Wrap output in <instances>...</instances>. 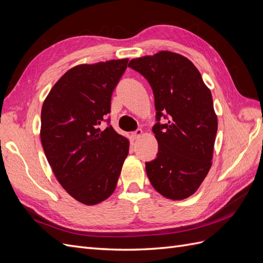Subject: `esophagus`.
<instances>
[{"mask_svg":"<svg viewBox=\"0 0 263 263\" xmlns=\"http://www.w3.org/2000/svg\"><path fill=\"white\" fill-rule=\"evenodd\" d=\"M142 134H144V132H142L141 129H137V130H135L134 133H132V137H133V139H138Z\"/></svg>","mask_w":263,"mask_h":263,"instance_id":"34e87169","label":"esophagus"}]
</instances>
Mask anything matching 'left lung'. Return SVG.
<instances>
[{"label": "left lung", "mask_w": 263, "mask_h": 263, "mask_svg": "<svg viewBox=\"0 0 263 263\" xmlns=\"http://www.w3.org/2000/svg\"><path fill=\"white\" fill-rule=\"evenodd\" d=\"M128 67L146 79L155 97L158 154L146 162L149 181L164 197L183 200L196 192L212 165L217 133L212 93L200 71L178 53L160 51Z\"/></svg>", "instance_id": "left-lung-1"}]
</instances>
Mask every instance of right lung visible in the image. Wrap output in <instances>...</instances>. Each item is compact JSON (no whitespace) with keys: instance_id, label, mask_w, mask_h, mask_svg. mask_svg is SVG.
Returning a JSON list of instances; mask_svg holds the SVG:
<instances>
[{"instance_id":"obj_1","label":"right lung","mask_w":263,"mask_h":263,"mask_svg":"<svg viewBox=\"0 0 263 263\" xmlns=\"http://www.w3.org/2000/svg\"><path fill=\"white\" fill-rule=\"evenodd\" d=\"M128 59L77 66L53 85L42 108L41 139L54 177L85 205L114 192L129 141L109 125L110 99ZM109 127L101 131L99 125Z\"/></svg>"}]
</instances>
